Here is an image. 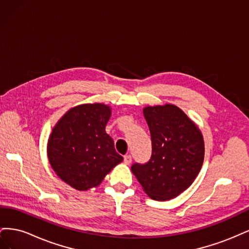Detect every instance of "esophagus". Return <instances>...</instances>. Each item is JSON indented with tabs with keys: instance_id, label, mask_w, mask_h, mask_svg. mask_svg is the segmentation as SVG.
Masks as SVG:
<instances>
[{
	"instance_id": "34e87169",
	"label": "esophagus",
	"mask_w": 249,
	"mask_h": 249,
	"mask_svg": "<svg viewBox=\"0 0 249 249\" xmlns=\"http://www.w3.org/2000/svg\"><path fill=\"white\" fill-rule=\"evenodd\" d=\"M131 162H132V157L130 155H126L124 157V163L125 165H130Z\"/></svg>"
}]
</instances>
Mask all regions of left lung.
Listing matches in <instances>:
<instances>
[{"label":"left lung","instance_id":"obj_1","mask_svg":"<svg viewBox=\"0 0 249 249\" xmlns=\"http://www.w3.org/2000/svg\"><path fill=\"white\" fill-rule=\"evenodd\" d=\"M143 115L152 139V156L144 164H133L132 172L150 198H175L193 183L202 166V135L173 105L146 107Z\"/></svg>","mask_w":249,"mask_h":249}]
</instances>
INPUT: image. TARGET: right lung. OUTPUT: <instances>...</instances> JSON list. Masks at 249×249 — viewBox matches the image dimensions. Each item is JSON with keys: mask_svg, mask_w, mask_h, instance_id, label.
<instances>
[{"mask_svg": "<svg viewBox=\"0 0 249 249\" xmlns=\"http://www.w3.org/2000/svg\"><path fill=\"white\" fill-rule=\"evenodd\" d=\"M111 115L104 104H85L67 111L50 136L48 156L63 182L85 191L99 186L124 160L105 131Z\"/></svg>", "mask_w": 249, "mask_h": 249, "instance_id": "obj_1", "label": "right lung"}]
</instances>
